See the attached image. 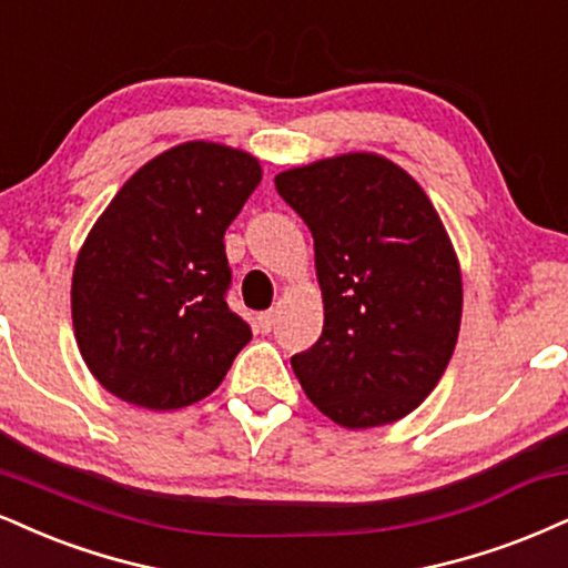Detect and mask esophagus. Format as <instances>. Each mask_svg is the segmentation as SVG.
<instances>
[{
  "label": "esophagus",
  "instance_id": "34e87169",
  "mask_svg": "<svg viewBox=\"0 0 568 568\" xmlns=\"http://www.w3.org/2000/svg\"><path fill=\"white\" fill-rule=\"evenodd\" d=\"M275 317H277V314L275 312H262V314H258V317H256V325H258V331H262V333H270L272 331V327H275Z\"/></svg>",
  "mask_w": 568,
  "mask_h": 568
}]
</instances>
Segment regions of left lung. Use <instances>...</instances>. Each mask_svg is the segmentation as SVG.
<instances>
[{
    "label": "left lung",
    "instance_id": "obj_1",
    "mask_svg": "<svg viewBox=\"0 0 568 568\" xmlns=\"http://www.w3.org/2000/svg\"><path fill=\"white\" fill-rule=\"evenodd\" d=\"M314 237L323 336L291 357L320 413L344 428L402 420L447 371L463 275L439 211L386 155L354 150L275 176Z\"/></svg>",
    "mask_w": 568,
    "mask_h": 568
}]
</instances>
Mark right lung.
Wrapping results in <instances>:
<instances>
[{"label":"right lung","instance_id":"1","mask_svg":"<svg viewBox=\"0 0 568 568\" xmlns=\"http://www.w3.org/2000/svg\"><path fill=\"white\" fill-rule=\"evenodd\" d=\"M262 182L256 155L190 140L124 182L81 243L73 336L98 384L134 407L206 399L251 341L230 312L224 232Z\"/></svg>","mask_w":568,"mask_h":568}]
</instances>
